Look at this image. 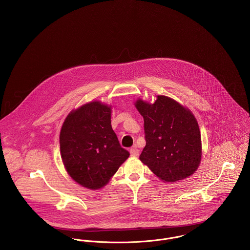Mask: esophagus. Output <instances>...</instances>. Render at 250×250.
I'll list each match as a JSON object with an SVG mask.
<instances>
[{
    "mask_svg": "<svg viewBox=\"0 0 250 250\" xmlns=\"http://www.w3.org/2000/svg\"><path fill=\"white\" fill-rule=\"evenodd\" d=\"M129 151H130V155L133 156V157H137L139 155V149H138V147L136 146L131 147Z\"/></svg>",
    "mask_w": 250,
    "mask_h": 250,
    "instance_id": "34e87169",
    "label": "esophagus"
}]
</instances>
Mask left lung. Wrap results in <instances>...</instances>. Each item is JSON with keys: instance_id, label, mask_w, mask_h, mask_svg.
Masks as SVG:
<instances>
[{"instance_id": "8db88e82", "label": "left lung", "mask_w": 250, "mask_h": 250, "mask_svg": "<svg viewBox=\"0 0 250 250\" xmlns=\"http://www.w3.org/2000/svg\"><path fill=\"white\" fill-rule=\"evenodd\" d=\"M146 142L140 160L162 181L175 182L192 175L201 161V135L191 111L175 100L158 95L155 103L139 99Z\"/></svg>"}]
</instances>
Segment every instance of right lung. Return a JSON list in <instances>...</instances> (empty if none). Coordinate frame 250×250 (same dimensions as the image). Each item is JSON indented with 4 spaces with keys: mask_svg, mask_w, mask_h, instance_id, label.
<instances>
[{
    "mask_svg": "<svg viewBox=\"0 0 250 250\" xmlns=\"http://www.w3.org/2000/svg\"><path fill=\"white\" fill-rule=\"evenodd\" d=\"M111 108L99 101L83 104L65 119L59 136L63 164L83 187H104L129 157L111 127Z\"/></svg>",
    "mask_w": 250,
    "mask_h": 250,
    "instance_id": "right-lung-1",
    "label": "right lung"
}]
</instances>
